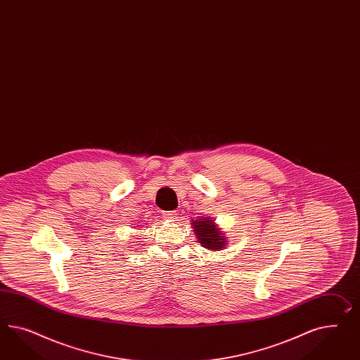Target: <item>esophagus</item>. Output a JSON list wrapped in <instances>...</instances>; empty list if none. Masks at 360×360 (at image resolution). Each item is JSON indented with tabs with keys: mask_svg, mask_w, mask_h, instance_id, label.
Returning <instances> with one entry per match:
<instances>
[{
	"mask_svg": "<svg viewBox=\"0 0 360 360\" xmlns=\"http://www.w3.org/2000/svg\"><path fill=\"white\" fill-rule=\"evenodd\" d=\"M162 216L166 220H174V219H176V211H165Z\"/></svg>",
	"mask_w": 360,
	"mask_h": 360,
	"instance_id": "esophagus-1",
	"label": "esophagus"
}]
</instances>
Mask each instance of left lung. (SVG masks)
<instances>
[{
  "instance_id": "8db88e82",
  "label": "left lung",
  "mask_w": 360,
  "mask_h": 360,
  "mask_svg": "<svg viewBox=\"0 0 360 360\" xmlns=\"http://www.w3.org/2000/svg\"><path fill=\"white\" fill-rule=\"evenodd\" d=\"M194 231L199 243L205 246V249H211V250H220L224 248V238L221 233L219 232V229L216 228L214 220L210 219H203L196 221L194 220Z\"/></svg>"
}]
</instances>
